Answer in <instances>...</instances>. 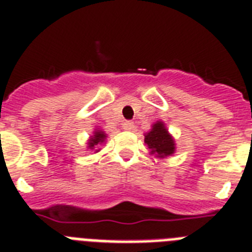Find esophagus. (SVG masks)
I'll list each match as a JSON object with an SVG mask.
<instances>
[{
  "mask_svg": "<svg viewBox=\"0 0 252 252\" xmlns=\"http://www.w3.org/2000/svg\"><path fill=\"white\" fill-rule=\"evenodd\" d=\"M134 127H135V125H134V122H132V121L124 122V130L132 131V130H134Z\"/></svg>",
  "mask_w": 252,
  "mask_h": 252,
  "instance_id": "34e87169",
  "label": "esophagus"
}]
</instances>
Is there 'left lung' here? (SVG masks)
Segmentation results:
<instances>
[{
  "label": "left lung",
  "mask_w": 252,
  "mask_h": 252,
  "mask_svg": "<svg viewBox=\"0 0 252 252\" xmlns=\"http://www.w3.org/2000/svg\"><path fill=\"white\" fill-rule=\"evenodd\" d=\"M145 144L148 145L152 155L158 157H167L175 152V143L171 135L166 130L163 122H156L153 128L145 135Z\"/></svg>",
  "instance_id": "obj_1"
}]
</instances>
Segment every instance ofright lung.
I'll list each match as a JSON object with an SVG mask.
<instances>
[{
	"mask_svg": "<svg viewBox=\"0 0 252 252\" xmlns=\"http://www.w3.org/2000/svg\"><path fill=\"white\" fill-rule=\"evenodd\" d=\"M104 139H105V134H104L103 131H95V135L91 136L90 141H89V148L94 149L95 147H97V144L103 143Z\"/></svg>",
	"mask_w": 252,
	"mask_h": 252,
	"instance_id": "obj_1",
	"label": "right lung"
}]
</instances>
